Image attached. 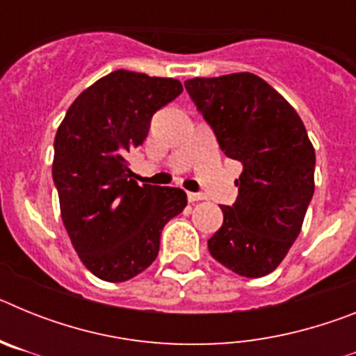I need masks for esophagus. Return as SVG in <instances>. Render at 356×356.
<instances>
[{
  "instance_id": "1",
  "label": "esophagus",
  "mask_w": 356,
  "mask_h": 356,
  "mask_svg": "<svg viewBox=\"0 0 356 356\" xmlns=\"http://www.w3.org/2000/svg\"><path fill=\"white\" fill-rule=\"evenodd\" d=\"M187 200L191 201V203H194V201L205 200V196H203V194H197V193H187Z\"/></svg>"
}]
</instances>
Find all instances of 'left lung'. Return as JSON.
Segmentation results:
<instances>
[{
    "label": "left lung",
    "instance_id": "1",
    "mask_svg": "<svg viewBox=\"0 0 356 356\" xmlns=\"http://www.w3.org/2000/svg\"><path fill=\"white\" fill-rule=\"evenodd\" d=\"M228 159L242 163L238 196L209 238L213 259L246 278L273 273L303 226L316 151L291 103L253 72L185 81Z\"/></svg>",
    "mask_w": 356,
    "mask_h": 356
}]
</instances>
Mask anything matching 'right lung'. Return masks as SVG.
Here are the masks:
<instances>
[{
  "label": "right lung",
  "instance_id": "1",
  "mask_svg": "<svg viewBox=\"0 0 356 356\" xmlns=\"http://www.w3.org/2000/svg\"><path fill=\"white\" fill-rule=\"evenodd\" d=\"M181 90L175 78L119 69L85 89L56 130L53 181L62 221L99 280L118 284L147 269L162 228L187 205L181 188L140 187L124 159L144 143L156 110Z\"/></svg>",
  "mask_w": 356,
  "mask_h": 356
}]
</instances>
